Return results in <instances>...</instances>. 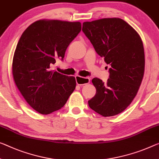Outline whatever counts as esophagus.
Segmentation results:
<instances>
[{
    "label": "esophagus",
    "instance_id": "esophagus-1",
    "mask_svg": "<svg viewBox=\"0 0 159 159\" xmlns=\"http://www.w3.org/2000/svg\"><path fill=\"white\" fill-rule=\"evenodd\" d=\"M75 79H76V82L78 85H84L87 84H89L90 82V79L89 77H83L81 76H79V75H77L75 77Z\"/></svg>",
    "mask_w": 159,
    "mask_h": 159
}]
</instances>
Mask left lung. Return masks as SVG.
I'll list each match as a JSON object with an SVG mask.
<instances>
[{"label": "left lung", "instance_id": "left-lung-1", "mask_svg": "<svg viewBox=\"0 0 159 159\" xmlns=\"http://www.w3.org/2000/svg\"><path fill=\"white\" fill-rule=\"evenodd\" d=\"M82 31L104 62L110 65L106 83L95 77L92 82L96 94L89 106L103 116L125 110L137 94L145 67L144 50L139 33L119 18L84 22Z\"/></svg>", "mask_w": 159, "mask_h": 159}]
</instances>
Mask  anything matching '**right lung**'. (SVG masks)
<instances>
[{
	"label": "right lung",
	"mask_w": 159,
	"mask_h": 159,
	"mask_svg": "<svg viewBox=\"0 0 159 159\" xmlns=\"http://www.w3.org/2000/svg\"><path fill=\"white\" fill-rule=\"evenodd\" d=\"M80 22L39 20L22 34L15 50L12 73L17 88L34 110L49 114L66 104L76 87L73 76L52 70L81 31Z\"/></svg>",
	"instance_id": "obj_1"
}]
</instances>
